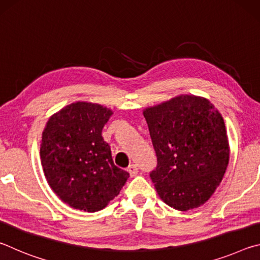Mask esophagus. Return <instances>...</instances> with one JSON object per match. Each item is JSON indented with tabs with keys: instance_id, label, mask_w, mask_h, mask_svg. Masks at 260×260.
Listing matches in <instances>:
<instances>
[{
	"instance_id": "esophagus-1",
	"label": "esophagus",
	"mask_w": 260,
	"mask_h": 260,
	"mask_svg": "<svg viewBox=\"0 0 260 260\" xmlns=\"http://www.w3.org/2000/svg\"><path fill=\"white\" fill-rule=\"evenodd\" d=\"M127 171H128L131 177H134V175L138 174V166L135 164H131L128 167H127Z\"/></svg>"
}]
</instances>
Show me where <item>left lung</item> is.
I'll return each instance as SVG.
<instances>
[{
  "mask_svg": "<svg viewBox=\"0 0 260 260\" xmlns=\"http://www.w3.org/2000/svg\"><path fill=\"white\" fill-rule=\"evenodd\" d=\"M143 116L157 156L150 178L158 195L179 211L203 205L230 161L221 114L209 100L180 95L144 109Z\"/></svg>",
  "mask_w": 260,
  "mask_h": 260,
  "instance_id": "left-lung-1",
  "label": "left lung"
}]
</instances>
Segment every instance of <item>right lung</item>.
<instances>
[{"label":"right lung","instance_id":"right-lung-1","mask_svg":"<svg viewBox=\"0 0 260 260\" xmlns=\"http://www.w3.org/2000/svg\"><path fill=\"white\" fill-rule=\"evenodd\" d=\"M112 113L103 105L76 102L52 114L42 132L45 177L56 195L73 209H104L129 178L114 165L102 136Z\"/></svg>","mask_w":260,"mask_h":260}]
</instances>
